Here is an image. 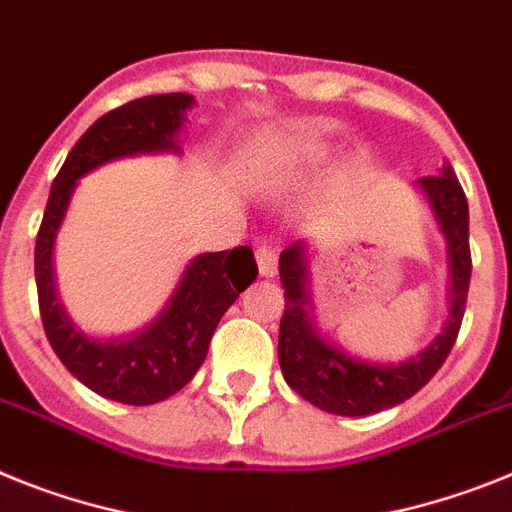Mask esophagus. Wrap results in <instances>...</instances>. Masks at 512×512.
<instances>
[{
  "instance_id": "obj_1",
  "label": "esophagus",
  "mask_w": 512,
  "mask_h": 512,
  "mask_svg": "<svg viewBox=\"0 0 512 512\" xmlns=\"http://www.w3.org/2000/svg\"><path fill=\"white\" fill-rule=\"evenodd\" d=\"M255 260H257V268H260V276H263V278H273L278 273V252H276V247H270V244H263V247H257Z\"/></svg>"
}]
</instances>
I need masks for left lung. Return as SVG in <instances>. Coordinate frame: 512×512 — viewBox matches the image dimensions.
Wrapping results in <instances>:
<instances>
[{"label":"left lung","mask_w":512,"mask_h":512,"mask_svg":"<svg viewBox=\"0 0 512 512\" xmlns=\"http://www.w3.org/2000/svg\"><path fill=\"white\" fill-rule=\"evenodd\" d=\"M419 187L448 244V320L427 349L398 364H372L346 354L317 333L309 296L307 242L283 249L278 270L283 283V317L278 333V362L291 388L317 409L338 416H369L409 401L435 377L453 349L466 309L471 281L468 249V203L450 163L442 174L422 176Z\"/></svg>","instance_id":"8db88e82"}]
</instances>
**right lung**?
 Instances as JSON below:
<instances>
[{
    "instance_id": "add662e5",
    "label": "right lung",
    "mask_w": 512,
    "mask_h": 512,
    "mask_svg": "<svg viewBox=\"0 0 512 512\" xmlns=\"http://www.w3.org/2000/svg\"><path fill=\"white\" fill-rule=\"evenodd\" d=\"M192 106L195 98L190 93L145 96L90 124L51 184L36 236L38 309L51 349L93 393L127 406L163 401L195 377L223 312L257 278L252 249L236 247L192 257L161 315L132 336L109 341L88 338L72 325L57 296L51 255L77 179L117 158L179 153L176 137Z\"/></svg>"
}]
</instances>
